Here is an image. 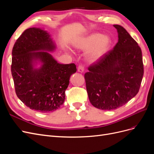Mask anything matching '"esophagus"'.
Returning a JSON list of instances; mask_svg holds the SVG:
<instances>
[{"mask_svg":"<svg viewBox=\"0 0 154 154\" xmlns=\"http://www.w3.org/2000/svg\"><path fill=\"white\" fill-rule=\"evenodd\" d=\"M78 71L79 72H83L84 71V67L83 66H79L78 67Z\"/></svg>","mask_w":154,"mask_h":154,"instance_id":"esophagus-1","label":"esophagus"}]
</instances>
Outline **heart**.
Here are the masks:
<instances>
[{
  "label": "heart",
  "instance_id": "1",
  "mask_svg": "<svg viewBox=\"0 0 154 154\" xmlns=\"http://www.w3.org/2000/svg\"><path fill=\"white\" fill-rule=\"evenodd\" d=\"M111 44L110 37L106 35L93 32L82 36L74 42V48L81 51H87L86 58L91 63L100 60L109 51Z\"/></svg>",
  "mask_w": 154,
  "mask_h": 154
}]
</instances>
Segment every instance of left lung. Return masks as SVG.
<instances>
[{"label": "left lung", "instance_id": "1", "mask_svg": "<svg viewBox=\"0 0 154 154\" xmlns=\"http://www.w3.org/2000/svg\"><path fill=\"white\" fill-rule=\"evenodd\" d=\"M118 42L113 49L88 68L85 80L91 104L110 110L125 105L139 90L144 74L142 52L124 27L114 25Z\"/></svg>", "mask_w": 154, "mask_h": 154}]
</instances>
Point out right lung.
I'll return each mask as SVG.
<instances>
[{"mask_svg": "<svg viewBox=\"0 0 154 154\" xmlns=\"http://www.w3.org/2000/svg\"><path fill=\"white\" fill-rule=\"evenodd\" d=\"M55 49L49 32L31 27L23 32L12 50L11 74L17 96L27 107L42 113L53 112L63 105L70 77L76 72L74 63H58L49 53ZM38 64L41 66L36 68Z\"/></svg>", "mask_w": 154, "mask_h": 154, "instance_id": "1", "label": "right lung"}]
</instances>
